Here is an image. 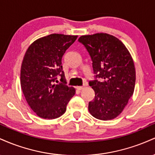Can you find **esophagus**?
Segmentation results:
<instances>
[{
	"mask_svg": "<svg viewBox=\"0 0 155 155\" xmlns=\"http://www.w3.org/2000/svg\"><path fill=\"white\" fill-rule=\"evenodd\" d=\"M84 88V87H83V86H79V87H76V89H77L78 90H83Z\"/></svg>",
	"mask_w": 155,
	"mask_h": 155,
	"instance_id": "1",
	"label": "esophagus"
}]
</instances>
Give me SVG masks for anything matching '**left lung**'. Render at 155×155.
<instances>
[{
  "label": "left lung",
  "mask_w": 155,
  "mask_h": 155,
  "mask_svg": "<svg viewBox=\"0 0 155 155\" xmlns=\"http://www.w3.org/2000/svg\"><path fill=\"white\" fill-rule=\"evenodd\" d=\"M79 41L90 55L95 78L100 79L89 82L95 95L89 103V111L98 120H113L122 113L134 92L132 57L120 40L107 33L81 35Z\"/></svg>",
  "instance_id": "obj_1"
}]
</instances>
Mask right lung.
Returning a JSON list of instances; mask_svg holds the SVG:
<instances>
[{
	"label": "right lung",
	"mask_w": 155,
	"mask_h": 155,
	"mask_svg": "<svg viewBox=\"0 0 155 155\" xmlns=\"http://www.w3.org/2000/svg\"><path fill=\"white\" fill-rule=\"evenodd\" d=\"M77 37L54 33L37 39L27 49L21 65V87L28 104L41 118L62 116L75 95V89L65 84L62 58ZM59 76L61 82L58 85Z\"/></svg>",
	"instance_id": "obj_1"
}]
</instances>
